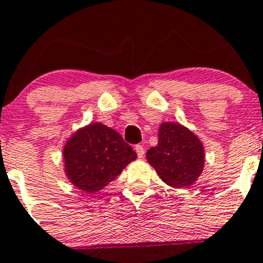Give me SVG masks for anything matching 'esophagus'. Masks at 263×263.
I'll return each mask as SVG.
<instances>
[{
	"label": "esophagus",
	"mask_w": 263,
	"mask_h": 263,
	"mask_svg": "<svg viewBox=\"0 0 263 263\" xmlns=\"http://www.w3.org/2000/svg\"><path fill=\"white\" fill-rule=\"evenodd\" d=\"M135 150H136L137 156H139L140 159H142L143 155H145V148H143V146H141V145H136V146H135Z\"/></svg>",
	"instance_id": "obj_1"
}]
</instances>
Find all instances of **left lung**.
Here are the masks:
<instances>
[{"mask_svg":"<svg viewBox=\"0 0 263 263\" xmlns=\"http://www.w3.org/2000/svg\"><path fill=\"white\" fill-rule=\"evenodd\" d=\"M147 162L168 186L187 187L195 184L205 164L200 139L181 123L162 122L159 142L146 153Z\"/></svg>","mask_w":263,"mask_h":263,"instance_id":"obj_1","label":"left lung"}]
</instances>
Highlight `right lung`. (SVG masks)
Listing matches in <instances>:
<instances>
[{"label": "right lung", "instance_id": "right-lung-1", "mask_svg": "<svg viewBox=\"0 0 263 263\" xmlns=\"http://www.w3.org/2000/svg\"><path fill=\"white\" fill-rule=\"evenodd\" d=\"M136 159V153L122 136L101 122L78 128L63 146L65 176L87 194L107 186Z\"/></svg>", "mask_w": 263, "mask_h": 263}]
</instances>
